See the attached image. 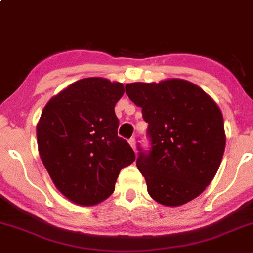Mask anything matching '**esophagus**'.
I'll return each instance as SVG.
<instances>
[{"label":"esophagus","mask_w":253,"mask_h":253,"mask_svg":"<svg viewBox=\"0 0 253 253\" xmlns=\"http://www.w3.org/2000/svg\"><path fill=\"white\" fill-rule=\"evenodd\" d=\"M128 143L130 145V147H132V149L135 151V138H130L128 140Z\"/></svg>","instance_id":"obj_1"}]
</instances>
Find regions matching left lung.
I'll list each match as a JSON object with an SVG mask.
<instances>
[{
	"label": "left lung",
	"mask_w": 253,
	"mask_h": 253,
	"mask_svg": "<svg viewBox=\"0 0 253 253\" xmlns=\"http://www.w3.org/2000/svg\"><path fill=\"white\" fill-rule=\"evenodd\" d=\"M126 94L143 109L151 150L136 167L155 201L178 207L206 189L223 156L222 113L210 95L181 78L126 84Z\"/></svg>",
	"instance_id": "8db88e82"
}]
</instances>
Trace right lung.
Segmentation results:
<instances>
[{"mask_svg": "<svg viewBox=\"0 0 253 253\" xmlns=\"http://www.w3.org/2000/svg\"><path fill=\"white\" fill-rule=\"evenodd\" d=\"M124 84L102 77L77 81L46 103L37 125L38 150L60 193L80 206L112 195L120 170L135 161L118 136L115 104Z\"/></svg>", "mask_w": 253, "mask_h": 253, "instance_id": "add662e5", "label": "right lung"}]
</instances>
